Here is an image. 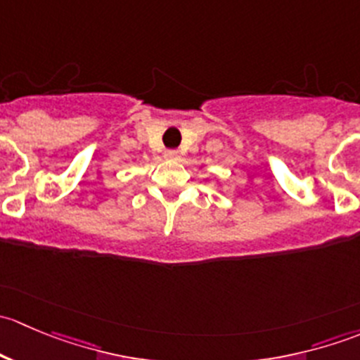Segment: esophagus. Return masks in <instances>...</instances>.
<instances>
[{"label":"esophagus","instance_id":"esophagus-1","mask_svg":"<svg viewBox=\"0 0 360 360\" xmlns=\"http://www.w3.org/2000/svg\"><path fill=\"white\" fill-rule=\"evenodd\" d=\"M179 157H181V155H179V151H177V150H167L165 151V158L167 160H179Z\"/></svg>","mask_w":360,"mask_h":360}]
</instances>
